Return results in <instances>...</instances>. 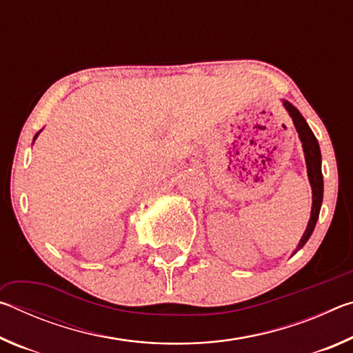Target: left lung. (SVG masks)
Segmentation results:
<instances>
[{"label": "left lung", "instance_id": "8db88e82", "mask_svg": "<svg viewBox=\"0 0 353 353\" xmlns=\"http://www.w3.org/2000/svg\"><path fill=\"white\" fill-rule=\"evenodd\" d=\"M285 109L288 110L290 117L292 118V123L299 132V137H301L302 141V148L303 152H305V160H307V171H308V179L310 183H312V190H313V207H312V216H310L307 230L303 236L299 241V246L296 250L303 248V244L308 241V238L312 236L316 221L319 218V210H321V204H322V191H324V182H322V171H321V149H319V143L316 140L314 134L312 132V129L305 121V118L301 115L294 105L288 101H283Z\"/></svg>", "mask_w": 353, "mask_h": 353}]
</instances>
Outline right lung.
<instances>
[{
  "mask_svg": "<svg viewBox=\"0 0 353 353\" xmlns=\"http://www.w3.org/2000/svg\"><path fill=\"white\" fill-rule=\"evenodd\" d=\"M37 135H39V134H37ZM37 135H35V137H34V140H35V139H37Z\"/></svg>",
  "mask_w": 353,
  "mask_h": 353,
  "instance_id": "right-lung-1",
  "label": "right lung"
}]
</instances>
